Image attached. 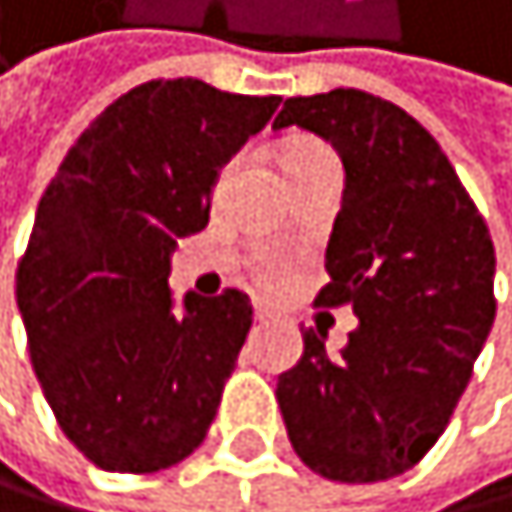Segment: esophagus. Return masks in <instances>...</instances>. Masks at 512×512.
<instances>
[{
  "instance_id": "obj_1",
  "label": "esophagus",
  "mask_w": 512,
  "mask_h": 512,
  "mask_svg": "<svg viewBox=\"0 0 512 512\" xmlns=\"http://www.w3.org/2000/svg\"><path fill=\"white\" fill-rule=\"evenodd\" d=\"M267 318H270V314H267L264 308H254V321H258V324H264Z\"/></svg>"
}]
</instances>
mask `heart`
<instances>
[{
    "mask_svg": "<svg viewBox=\"0 0 512 512\" xmlns=\"http://www.w3.org/2000/svg\"><path fill=\"white\" fill-rule=\"evenodd\" d=\"M324 153H330L321 141H314V138H289L283 144V153H280V163L283 169L295 166V163H305L311 157H324ZM254 273H258V280L264 286H280L283 277H286V264L283 258H277V254H261L258 261H254Z\"/></svg>",
    "mask_w": 512,
    "mask_h": 512,
    "instance_id": "b5f03b06",
    "label": "heart"
}]
</instances>
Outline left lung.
<instances>
[{"instance_id": "8db88e82", "label": "left lung", "mask_w": 512, "mask_h": 512, "mask_svg": "<svg viewBox=\"0 0 512 512\" xmlns=\"http://www.w3.org/2000/svg\"><path fill=\"white\" fill-rule=\"evenodd\" d=\"M330 141L346 169L314 305L359 327L280 374L277 400L302 463L330 482L403 475L444 434L494 324V242L447 153L406 109L365 90L289 97L273 128Z\"/></svg>"}]
</instances>
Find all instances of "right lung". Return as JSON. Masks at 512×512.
Returning a JSON list of instances; mask_svg holds the SVG:
<instances>
[{"label":"right lung","mask_w":512,"mask_h":512,"mask_svg":"<svg viewBox=\"0 0 512 512\" xmlns=\"http://www.w3.org/2000/svg\"><path fill=\"white\" fill-rule=\"evenodd\" d=\"M277 106L198 78L138 84L84 128L43 191L18 311L59 428L106 472L182 463L217 415L251 330L248 295L188 292L176 311L169 258L207 226L220 169Z\"/></svg>","instance_id":"obj_1"}]
</instances>
